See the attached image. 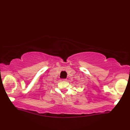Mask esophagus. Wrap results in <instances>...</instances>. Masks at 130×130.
<instances>
[{"instance_id": "obj_1", "label": "esophagus", "mask_w": 130, "mask_h": 130, "mask_svg": "<svg viewBox=\"0 0 130 130\" xmlns=\"http://www.w3.org/2000/svg\"><path fill=\"white\" fill-rule=\"evenodd\" d=\"M67 80V79H62V81H63V82H66Z\"/></svg>"}]
</instances>
